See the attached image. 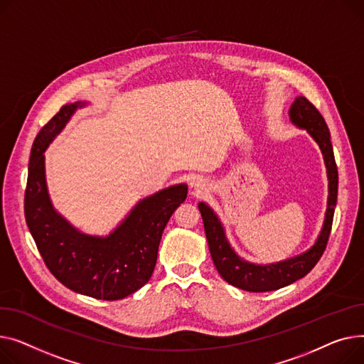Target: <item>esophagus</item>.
Here are the masks:
<instances>
[{"mask_svg": "<svg viewBox=\"0 0 364 364\" xmlns=\"http://www.w3.org/2000/svg\"><path fill=\"white\" fill-rule=\"evenodd\" d=\"M203 182L200 181V179H194V181H192L191 182V188H194V192H196V194H200V192H201V189H203Z\"/></svg>", "mask_w": 364, "mask_h": 364, "instance_id": "1", "label": "esophagus"}]
</instances>
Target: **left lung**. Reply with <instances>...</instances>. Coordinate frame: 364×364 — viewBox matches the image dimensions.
Returning a JSON list of instances; mask_svg holds the SVG:
<instances>
[{
  "label": "left lung",
  "instance_id": "1",
  "mask_svg": "<svg viewBox=\"0 0 364 364\" xmlns=\"http://www.w3.org/2000/svg\"><path fill=\"white\" fill-rule=\"evenodd\" d=\"M289 116L292 123L307 129L309 134L318 144L325 157L329 179V198L325 225L316 244L307 252L276 264L257 266L247 263L240 259L228 244L223 228L213 210L204 203L198 204L213 263H215L218 272L228 284L248 292L274 291L291 285L292 282L304 277L323 255L332 229L338 197V167L333 157L328 124L323 116L314 107V104H311L306 97H298L294 101V104L291 105Z\"/></svg>",
  "mask_w": 364,
  "mask_h": 364
}]
</instances>
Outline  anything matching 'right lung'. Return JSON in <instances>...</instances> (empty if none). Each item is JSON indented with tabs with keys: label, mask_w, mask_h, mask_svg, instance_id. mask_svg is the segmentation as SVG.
I'll list each match as a JSON object with an SVG mask.
<instances>
[{
	"label": "right lung",
	"mask_w": 364,
	"mask_h": 364,
	"mask_svg": "<svg viewBox=\"0 0 364 364\" xmlns=\"http://www.w3.org/2000/svg\"><path fill=\"white\" fill-rule=\"evenodd\" d=\"M80 102L63 105L36 135L25 189V218L42 260L64 287L98 300L134 294L151 277L163 230L185 201V183L142 200L107 238L77 232L53 208L44 170V151Z\"/></svg>",
	"instance_id": "right-lung-1"
}]
</instances>
